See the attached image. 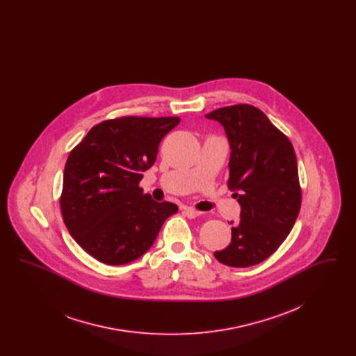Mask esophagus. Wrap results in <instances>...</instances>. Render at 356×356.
Returning a JSON list of instances; mask_svg holds the SVG:
<instances>
[{
    "label": "esophagus",
    "instance_id": "1",
    "mask_svg": "<svg viewBox=\"0 0 356 356\" xmlns=\"http://www.w3.org/2000/svg\"><path fill=\"white\" fill-rule=\"evenodd\" d=\"M183 213L186 215V218H189V219H195V218H197V216H200L203 212H199V211H195L193 208H184L183 209Z\"/></svg>",
    "mask_w": 356,
    "mask_h": 356
}]
</instances>
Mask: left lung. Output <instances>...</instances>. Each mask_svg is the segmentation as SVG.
I'll return each mask as SVG.
<instances>
[{
    "label": "left lung",
    "instance_id": "obj_1",
    "mask_svg": "<svg viewBox=\"0 0 356 356\" xmlns=\"http://www.w3.org/2000/svg\"><path fill=\"white\" fill-rule=\"evenodd\" d=\"M205 118L225 131L231 149L227 186L240 204L229 245L213 254L225 266L251 267L280 247L299 215L296 154L287 136L252 105L225 106Z\"/></svg>",
    "mask_w": 356,
    "mask_h": 356
}]
</instances>
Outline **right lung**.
I'll list each match as a JSON object with an SVG mask.
<instances>
[{
    "label": "right lung",
    "instance_id": "add662e5",
    "mask_svg": "<svg viewBox=\"0 0 356 356\" xmlns=\"http://www.w3.org/2000/svg\"><path fill=\"white\" fill-rule=\"evenodd\" d=\"M179 118H120L95 125L69 153L60 199L69 234L109 266L131 263L152 247L176 204L157 203L138 186L163 137Z\"/></svg>",
    "mask_w": 356,
    "mask_h": 356
}]
</instances>
